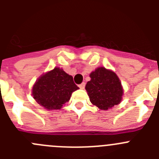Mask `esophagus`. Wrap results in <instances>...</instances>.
Here are the masks:
<instances>
[{
  "label": "esophagus",
  "instance_id": "esophagus-1",
  "mask_svg": "<svg viewBox=\"0 0 159 159\" xmlns=\"http://www.w3.org/2000/svg\"><path fill=\"white\" fill-rule=\"evenodd\" d=\"M79 88H80V89H84V88H85V83H82L81 84H80Z\"/></svg>",
  "mask_w": 159,
  "mask_h": 159
}]
</instances>
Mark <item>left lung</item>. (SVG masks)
<instances>
[{
    "label": "left lung",
    "instance_id": "obj_1",
    "mask_svg": "<svg viewBox=\"0 0 159 159\" xmlns=\"http://www.w3.org/2000/svg\"><path fill=\"white\" fill-rule=\"evenodd\" d=\"M90 77L91 80L87 83L85 89L92 104L106 111L121 102L123 87L114 71L100 67L92 71Z\"/></svg>",
    "mask_w": 159,
    "mask_h": 159
}]
</instances>
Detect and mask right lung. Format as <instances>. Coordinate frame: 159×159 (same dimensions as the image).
Segmentation results:
<instances>
[{"instance_id": "right-lung-1", "label": "right lung", "mask_w": 159, "mask_h": 159, "mask_svg": "<svg viewBox=\"0 0 159 159\" xmlns=\"http://www.w3.org/2000/svg\"><path fill=\"white\" fill-rule=\"evenodd\" d=\"M79 88L62 68L55 67L43 74L32 87V95L38 104L47 110H58L68 102Z\"/></svg>"}]
</instances>
